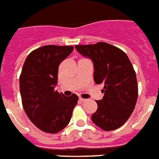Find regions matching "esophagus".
Here are the masks:
<instances>
[{"mask_svg":"<svg viewBox=\"0 0 159 159\" xmlns=\"http://www.w3.org/2000/svg\"><path fill=\"white\" fill-rule=\"evenodd\" d=\"M79 100H80V102H84V101H86V100H85V99H83V98H80L79 99Z\"/></svg>","mask_w":159,"mask_h":159,"instance_id":"esophagus-1","label":"esophagus"}]
</instances>
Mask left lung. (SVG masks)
Wrapping results in <instances>:
<instances>
[{
  "mask_svg": "<svg viewBox=\"0 0 159 159\" xmlns=\"http://www.w3.org/2000/svg\"><path fill=\"white\" fill-rule=\"evenodd\" d=\"M75 47L93 61L95 83L104 85V97L96 100L97 110L92 115V120L105 131L120 128L132 114L138 95L136 73L128 56L106 43Z\"/></svg>",
  "mask_w": 159,
  "mask_h": 159,
  "instance_id": "left-lung-1",
  "label": "left lung"
}]
</instances>
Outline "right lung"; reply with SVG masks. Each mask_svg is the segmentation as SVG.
I'll use <instances>...</instances> for the list:
<instances>
[{
	"instance_id": "1",
	"label": "right lung",
	"mask_w": 159,
	"mask_h": 159,
	"mask_svg": "<svg viewBox=\"0 0 159 159\" xmlns=\"http://www.w3.org/2000/svg\"><path fill=\"white\" fill-rule=\"evenodd\" d=\"M73 50L71 46L47 45L32 51L23 64L19 79L23 108L43 132L56 134L63 129L78 101L75 94L65 96L55 91L59 64Z\"/></svg>"
}]
</instances>
